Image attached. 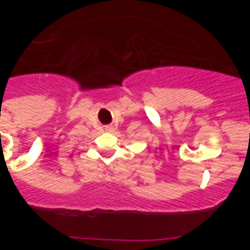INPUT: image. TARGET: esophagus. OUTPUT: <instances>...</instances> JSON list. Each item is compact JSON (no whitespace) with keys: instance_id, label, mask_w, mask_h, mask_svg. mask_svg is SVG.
Masks as SVG:
<instances>
[{"instance_id":"esophagus-1","label":"esophagus","mask_w":250,"mask_h":250,"mask_svg":"<svg viewBox=\"0 0 250 250\" xmlns=\"http://www.w3.org/2000/svg\"><path fill=\"white\" fill-rule=\"evenodd\" d=\"M105 130H106V132H112V128L106 127V128H105Z\"/></svg>"}]
</instances>
